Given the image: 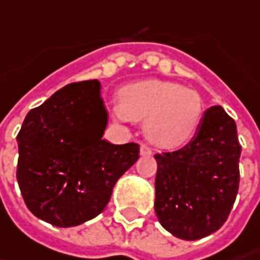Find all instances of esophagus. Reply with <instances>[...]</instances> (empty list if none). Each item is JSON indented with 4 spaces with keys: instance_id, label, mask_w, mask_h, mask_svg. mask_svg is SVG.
I'll return each mask as SVG.
<instances>
[{
    "instance_id": "esophagus-1",
    "label": "esophagus",
    "mask_w": 260,
    "mask_h": 260,
    "mask_svg": "<svg viewBox=\"0 0 260 260\" xmlns=\"http://www.w3.org/2000/svg\"><path fill=\"white\" fill-rule=\"evenodd\" d=\"M140 154H141L142 157H148V155H151L152 151L150 147H147V145H141V148H140Z\"/></svg>"
}]
</instances>
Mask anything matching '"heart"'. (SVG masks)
Returning <instances> with one entry per match:
<instances>
[{
	"instance_id": "1",
	"label": "heart",
	"mask_w": 260,
	"mask_h": 260,
	"mask_svg": "<svg viewBox=\"0 0 260 260\" xmlns=\"http://www.w3.org/2000/svg\"><path fill=\"white\" fill-rule=\"evenodd\" d=\"M120 122L144 120V134L160 148H177L197 134L204 102L197 91L163 80H142L125 85L113 105Z\"/></svg>"
}]
</instances>
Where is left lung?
I'll use <instances>...</instances> for the list:
<instances>
[{"label":"left lung","instance_id":"1","mask_svg":"<svg viewBox=\"0 0 260 260\" xmlns=\"http://www.w3.org/2000/svg\"><path fill=\"white\" fill-rule=\"evenodd\" d=\"M240 152L236 122L221 106H212L189 144L154 155V209L167 232L198 240L220 229L237 197Z\"/></svg>","mask_w":260,"mask_h":260}]
</instances>
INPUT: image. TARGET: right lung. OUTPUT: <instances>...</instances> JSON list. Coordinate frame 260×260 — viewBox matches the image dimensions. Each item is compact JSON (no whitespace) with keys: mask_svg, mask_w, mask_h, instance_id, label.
Wrapping results in <instances>:
<instances>
[{"mask_svg":"<svg viewBox=\"0 0 260 260\" xmlns=\"http://www.w3.org/2000/svg\"><path fill=\"white\" fill-rule=\"evenodd\" d=\"M100 81L73 83L31 109L17 135V182L33 215L56 227L97 217L118 179L140 158L135 142L103 140Z\"/></svg>","mask_w":260,"mask_h":260,"instance_id":"right-lung-1","label":"right lung"}]
</instances>
